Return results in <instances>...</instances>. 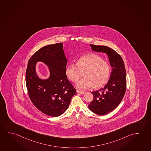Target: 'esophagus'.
<instances>
[{
    "mask_svg": "<svg viewBox=\"0 0 151 151\" xmlns=\"http://www.w3.org/2000/svg\"><path fill=\"white\" fill-rule=\"evenodd\" d=\"M77 93H78L81 94H83L86 93V92H84V91H79V90H77Z\"/></svg>",
    "mask_w": 151,
    "mask_h": 151,
    "instance_id": "obj_1",
    "label": "esophagus"
}]
</instances>
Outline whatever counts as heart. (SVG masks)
I'll use <instances>...</instances> for the list:
<instances>
[{
  "label": "heart",
  "instance_id": "1",
  "mask_svg": "<svg viewBox=\"0 0 151 151\" xmlns=\"http://www.w3.org/2000/svg\"><path fill=\"white\" fill-rule=\"evenodd\" d=\"M65 75L73 82H77L83 73L85 78L76 84L77 88L82 90L94 86L100 88L108 82L110 69L103 58L96 54L84 55L77 60V64L69 63L65 69Z\"/></svg>",
  "mask_w": 151,
  "mask_h": 151
}]
</instances>
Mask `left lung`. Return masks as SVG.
Instances as JSON below:
<instances>
[{
    "instance_id": "left-lung-1",
    "label": "left lung",
    "mask_w": 151,
    "mask_h": 151,
    "mask_svg": "<svg viewBox=\"0 0 151 151\" xmlns=\"http://www.w3.org/2000/svg\"><path fill=\"white\" fill-rule=\"evenodd\" d=\"M90 46L92 50L106 53L112 68L108 83L103 88L91 92L93 100L88 105L89 109L94 113L105 115L114 110L124 96L127 86L124 63L121 55L112 49L105 46Z\"/></svg>"
}]
</instances>
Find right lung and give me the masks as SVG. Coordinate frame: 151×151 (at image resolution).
<instances>
[{"label": "right lung", "instance_id": "obj_1", "mask_svg": "<svg viewBox=\"0 0 151 151\" xmlns=\"http://www.w3.org/2000/svg\"><path fill=\"white\" fill-rule=\"evenodd\" d=\"M38 62L48 67V78L42 79L37 74L36 65ZM67 63L62 43L43 47L29 60L26 83L29 98L36 108L46 115L57 117L62 114L77 93L65 75Z\"/></svg>", "mask_w": 151, "mask_h": 151}]
</instances>
